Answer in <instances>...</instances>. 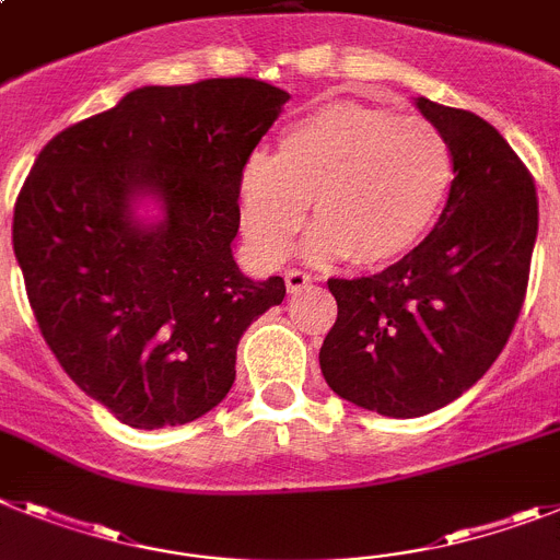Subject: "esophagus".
I'll return each mask as SVG.
<instances>
[{
	"instance_id": "1",
	"label": "esophagus",
	"mask_w": 560,
	"mask_h": 560,
	"mask_svg": "<svg viewBox=\"0 0 560 560\" xmlns=\"http://www.w3.org/2000/svg\"><path fill=\"white\" fill-rule=\"evenodd\" d=\"M308 285H312V275H305V271L300 269L285 271V289H289L291 294H298V291L308 289Z\"/></svg>"
}]
</instances>
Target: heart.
<instances>
[{
    "instance_id": "1",
    "label": "heart",
    "mask_w": 560,
    "mask_h": 560,
    "mask_svg": "<svg viewBox=\"0 0 560 560\" xmlns=\"http://www.w3.org/2000/svg\"><path fill=\"white\" fill-rule=\"evenodd\" d=\"M451 186L453 152L436 124L346 98L291 124L275 158H248L241 229L262 262H277L314 203L308 260L382 269L422 243Z\"/></svg>"
}]
</instances>
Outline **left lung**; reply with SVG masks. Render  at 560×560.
<instances>
[{"mask_svg": "<svg viewBox=\"0 0 560 560\" xmlns=\"http://www.w3.org/2000/svg\"><path fill=\"white\" fill-rule=\"evenodd\" d=\"M453 152L433 232L380 275L339 280L337 323L319 348L328 388L382 417L433 413L504 351L524 305L538 234L533 175L493 124L417 98Z\"/></svg>", "mask_w": 560, "mask_h": 560, "instance_id": "obj_1", "label": "left lung"}]
</instances>
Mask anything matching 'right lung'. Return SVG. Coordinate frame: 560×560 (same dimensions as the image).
Here are the masks:
<instances>
[{
    "mask_svg": "<svg viewBox=\"0 0 560 560\" xmlns=\"http://www.w3.org/2000/svg\"><path fill=\"white\" fill-rule=\"evenodd\" d=\"M289 93L257 79L138 88L47 141L13 209L33 317L124 424L175 428L229 394L243 331L285 298L237 269V180ZM162 209L143 224L141 199Z\"/></svg>",
    "mask_w": 560,
    "mask_h": 560,
    "instance_id": "right-lung-1",
    "label": "right lung"
}]
</instances>
